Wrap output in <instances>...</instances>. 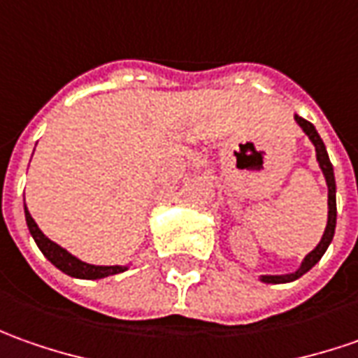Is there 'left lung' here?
<instances>
[{"label":"left lung","mask_w":358,"mask_h":358,"mask_svg":"<svg viewBox=\"0 0 358 358\" xmlns=\"http://www.w3.org/2000/svg\"><path fill=\"white\" fill-rule=\"evenodd\" d=\"M295 120H297V124L301 127L303 132L309 136V141L315 144V152H317V162H319V166L323 170V176L327 180V188H329V217H327V228L325 234H323V238L321 241L317 243V248H315L313 252L307 253L305 255V259L299 265V269L297 271H293V273H287V275H262V281L264 283H289V281H295V279H299L303 273H307L311 267H313L321 257H323V253L327 252V248H329V243L333 241V236H335V226H337V200H335V190H337V186H335V174H333V164H331V160H329V155H327V148L323 141H321V136L317 134V130L315 127L309 122V120H305V118L297 117L295 115Z\"/></svg>","instance_id":"obj_1"}]
</instances>
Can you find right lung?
Instances as JSON below:
<instances>
[{"mask_svg":"<svg viewBox=\"0 0 358 358\" xmlns=\"http://www.w3.org/2000/svg\"><path fill=\"white\" fill-rule=\"evenodd\" d=\"M25 220H27V228L31 231L33 240L39 245V250L43 252V255L55 265L57 269H61L63 273H67L71 278H79V279H103L108 278V275H115V273H120L124 271L127 267L124 265H91L85 264L77 259L75 255H71L67 250H63L61 245H57L55 241H51L43 231L39 229V226L35 224V220L29 214L27 206H25Z\"/></svg>","mask_w":358,"mask_h":358,"instance_id":"obj_1","label":"right lung"}]
</instances>
